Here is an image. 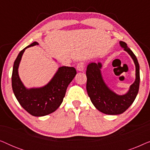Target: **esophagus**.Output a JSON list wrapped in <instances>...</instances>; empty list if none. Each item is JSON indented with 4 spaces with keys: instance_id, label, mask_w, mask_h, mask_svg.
I'll return each instance as SVG.
<instances>
[{
    "instance_id": "obj_1",
    "label": "esophagus",
    "mask_w": 150,
    "mask_h": 150,
    "mask_svg": "<svg viewBox=\"0 0 150 150\" xmlns=\"http://www.w3.org/2000/svg\"><path fill=\"white\" fill-rule=\"evenodd\" d=\"M76 68L79 71H83L84 70V69H85V64H84V63L83 62H80L77 64V66H76Z\"/></svg>"
}]
</instances>
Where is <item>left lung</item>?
Segmentation results:
<instances>
[{"instance_id": "8db88e82", "label": "left lung", "mask_w": 150, "mask_h": 150, "mask_svg": "<svg viewBox=\"0 0 150 150\" xmlns=\"http://www.w3.org/2000/svg\"><path fill=\"white\" fill-rule=\"evenodd\" d=\"M120 44L132 59L136 67V79L133 84L130 86L126 93L118 95L108 87L102 77L101 73L102 65L100 62L89 63L86 71L88 96L94 106L100 112L106 115L123 113L133 103L139 92L140 73L138 60L126 43L120 41Z\"/></svg>"}]
</instances>
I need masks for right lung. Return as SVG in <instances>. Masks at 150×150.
Masks as SVG:
<instances>
[{
    "instance_id": "right-lung-1",
    "label": "right lung",
    "mask_w": 150,
    "mask_h": 150,
    "mask_svg": "<svg viewBox=\"0 0 150 150\" xmlns=\"http://www.w3.org/2000/svg\"><path fill=\"white\" fill-rule=\"evenodd\" d=\"M38 44L34 42L18 54L13 63L11 83L14 95L22 107L33 116L42 117L52 113L60 106L69 84L76 74V70L73 67H60L44 87L26 88L20 79L18 67L26 49Z\"/></svg>"
}]
</instances>
